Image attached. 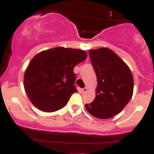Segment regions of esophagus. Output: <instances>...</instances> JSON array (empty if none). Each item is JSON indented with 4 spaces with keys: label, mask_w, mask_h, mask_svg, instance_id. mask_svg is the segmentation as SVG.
Returning <instances> with one entry per match:
<instances>
[{
    "label": "esophagus",
    "mask_w": 154,
    "mask_h": 154,
    "mask_svg": "<svg viewBox=\"0 0 154 154\" xmlns=\"http://www.w3.org/2000/svg\"><path fill=\"white\" fill-rule=\"evenodd\" d=\"M88 88H83V89H82V92L83 93H86V92L88 91Z\"/></svg>",
    "instance_id": "1"
}]
</instances>
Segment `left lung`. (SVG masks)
<instances>
[{"label": "left lung", "instance_id": "8db88e82", "mask_svg": "<svg viewBox=\"0 0 154 154\" xmlns=\"http://www.w3.org/2000/svg\"><path fill=\"white\" fill-rule=\"evenodd\" d=\"M97 77L95 98L85 109L92 116L106 119L123 110L133 94L134 81L129 66L107 48L89 50Z\"/></svg>", "mask_w": 154, "mask_h": 154}]
</instances>
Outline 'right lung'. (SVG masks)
<instances>
[{
	"instance_id": "obj_1",
	"label": "right lung",
	"mask_w": 154,
	"mask_h": 154,
	"mask_svg": "<svg viewBox=\"0 0 154 154\" xmlns=\"http://www.w3.org/2000/svg\"><path fill=\"white\" fill-rule=\"evenodd\" d=\"M87 58L81 49L56 47L38 53L28 65L24 87L32 103L40 110L54 112L62 109L77 92L74 67Z\"/></svg>"
}]
</instances>
